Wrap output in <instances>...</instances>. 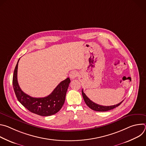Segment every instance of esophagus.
<instances>
[{
	"mask_svg": "<svg viewBox=\"0 0 146 146\" xmlns=\"http://www.w3.org/2000/svg\"><path fill=\"white\" fill-rule=\"evenodd\" d=\"M78 72L76 70H73L72 72H70V74H69V77L72 80L75 79L76 78H77V77L78 76Z\"/></svg>",
	"mask_w": 146,
	"mask_h": 146,
	"instance_id": "34e87169",
	"label": "esophagus"
}]
</instances>
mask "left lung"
<instances>
[{
    "label": "left lung",
    "instance_id": "8db88e82",
    "mask_svg": "<svg viewBox=\"0 0 146 146\" xmlns=\"http://www.w3.org/2000/svg\"><path fill=\"white\" fill-rule=\"evenodd\" d=\"M82 95L83 97V99H84L85 103H86V105L92 110H95V111H109L110 110H112L117 107H118V106H119L121 103L123 102V100L119 103L118 104H117V105H113V106H102V105H98V104L93 102L92 101H91L87 96L83 92V89L82 90Z\"/></svg>",
    "mask_w": 146,
    "mask_h": 146
}]
</instances>
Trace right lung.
Segmentation results:
<instances>
[{"label": "right lung", "instance_id": "right-lung-1", "mask_svg": "<svg viewBox=\"0 0 146 146\" xmlns=\"http://www.w3.org/2000/svg\"><path fill=\"white\" fill-rule=\"evenodd\" d=\"M18 60L15 68L13 86L18 100L31 112L41 116H49L58 113L63 106L70 80L68 77L61 81L51 94L44 98H33L20 88L17 80Z\"/></svg>", "mask_w": 146, "mask_h": 146}]
</instances>
